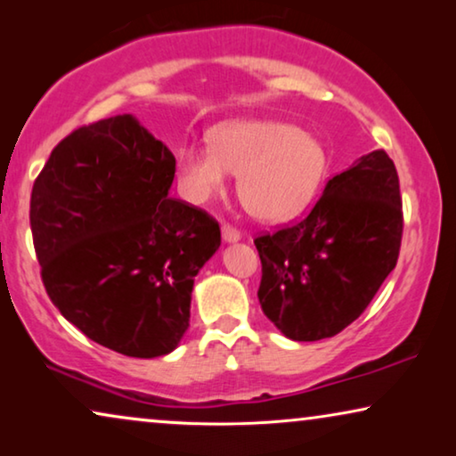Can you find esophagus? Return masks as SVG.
<instances>
[{
  "mask_svg": "<svg viewBox=\"0 0 456 456\" xmlns=\"http://www.w3.org/2000/svg\"><path fill=\"white\" fill-rule=\"evenodd\" d=\"M222 239H224V242H239L242 239V234L236 228L228 226V224H224V226H222Z\"/></svg>",
  "mask_w": 456,
  "mask_h": 456,
  "instance_id": "1",
  "label": "esophagus"
}]
</instances>
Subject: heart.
Returning a JSON list of instances; mask_svg holds the SVG:
<instances>
[{"instance_id": "obj_1", "label": "heart", "mask_w": 456, "mask_h": 456, "mask_svg": "<svg viewBox=\"0 0 456 456\" xmlns=\"http://www.w3.org/2000/svg\"><path fill=\"white\" fill-rule=\"evenodd\" d=\"M328 172L314 134L278 120H232L211 133V145H184L178 183L191 203H208L239 174V197L261 222H286L311 203Z\"/></svg>"}]
</instances>
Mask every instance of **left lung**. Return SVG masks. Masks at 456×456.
I'll return each mask as SVG.
<instances>
[{
	"label": "left lung",
	"mask_w": 456,
	"mask_h": 456,
	"mask_svg": "<svg viewBox=\"0 0 456 456\" xmlns=\"http://www.w3.org/2000/svg\"><path fill=\"white\" fill-rule=\"evenodd\" d=\"M401 236L398 174L378 149L328 180L307 217L255 239L261 309L290 340L336 336L363 314L396 267Z\"/></svg>",
	"instance_id": "obj_1"
}]
</instances>
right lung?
Masks as SVG:
<instances>
[{"instance_id": "add662e5", "label": "right lung", "mask_w": 456, "mask_h": 456, "mask_svg": "<svg viewBox=\"0 0 456 456\" xmlns=\"http://www.w3.org/2000/svg\"><path fill=\"white\" fill-rule=\"evenodd\" d=\"M176 159L133 114L68 134L30 195L41 278L60 314L97 345L153 359L180 345L199 270L220 226L170 199Z\"/></svg>"}]
</instances>
